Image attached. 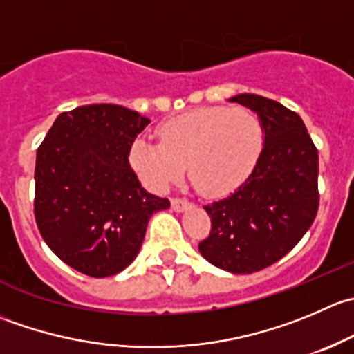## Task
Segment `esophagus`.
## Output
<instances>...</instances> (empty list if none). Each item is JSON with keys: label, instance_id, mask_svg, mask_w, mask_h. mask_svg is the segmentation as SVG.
Masks as SVG:
<instances>
[{"label": "esophagus", "instance_id": "1", "mask_svg": "<svg viewBox=\"0 0 354 354\" xmlns=\"http://www.w3.org/2000/svg\"><path fill=\"white\" fill-rule=\"evenodd\" d=\"M171 207H173L174 210H176V212H181V210H185V209H188V207H190V202H188V200H185V198H171Z\"/></svg>", "mask_w": 354, "mask_h": 354}]
</instances>
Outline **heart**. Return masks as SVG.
I'll use <instances>...</instances> for the list:
<instances>
[{
  "instance_id": "heart-1",
  "label": "heart",
  "mask_w": 354,
  "mask_h": 354,
  "mask_svg": "<svg viewBox=\"0 0 354 354\" xmlns=\"http://www.w3.org/2000/svg\"><path fill=\"white\" fill-rule=\"evenodd\" d=\"M159 142L138 138L130 162L152 190L185 173L203 195H221L245 180L262 151L259 116L243 106H212L171 118L157 128Z\"/></svg>"
}]
</instances>
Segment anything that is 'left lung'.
I'll return each mask as SVG.
<instances>
[{"label":"left lung","mask_w":354,"mask_h":354,"mask_svg":"<svg viewBox=\"0 0 354 354\" xmlns=\"http://www.w3.org/2000/svg\"><path fill=\"white\" fill-rule=\"evenodd\" d=\"M262 121L263 149L230 197L207 203L210 233L198 243L205 260L233 274L272 266L295 248L319 210V151L305 123L281 102L257 94L231 97Z\"/></svg>","instance_id":"8db88e82"}]
</instances>
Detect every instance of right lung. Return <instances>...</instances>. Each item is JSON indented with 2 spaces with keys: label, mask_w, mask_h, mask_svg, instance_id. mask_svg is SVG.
<instances>
[{
  "label": "right lung",
  "mask_w": 354,
  "mask_h": 354,
  "mask_svg": "<svg viewBox=\"0 0 354 354\" xmlns=\"http://www.w3.org/2000/svg\"><path fill=\"white\" fill-rule=\"evenodd\" d=\"M147 124L123 106H80L59 114L39 145L35 223L56 257L85 276L130 266L152 214L169 207L142 188L128 160Z\"/></svg>",
  "instance_id": "1"
}]
</instances>
